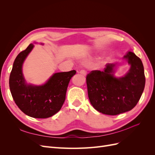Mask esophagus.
I'll list each match as a JSON object with an SVG mask.
<instances>
[{
    "label": "esophagus",
    "mask_w": 155,
    "mask_h": 155,
    "mask_svg": "<svg viewBox=\"0 0 155 155\" xmlns=\"http://www.w3.org/2000/svg\"><path fill=\"white\" fill-rule=\"evenodd\" d=\"M79 73L81 74V75H83V76H85V75H86V71L85 70H81Z\"/></svg>",
    "instance_id": "1"
}]
</instances>
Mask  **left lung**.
Masks as SVG:
<instances>
[{
  "instance_id": "left-lung-1",
  "label": "left lung",
  "mask_w": 155,
  "mask_h": 155,
  "mask_svg": "<svg viewBox=\"0 0 155 155\" xmlns=\"http://www.w3.org/2000/svg\"><path fill=\"white\" fill-rule=\"evenodd\" d=\"M130 65L124 76H114L116 64L107 63L103 71L87 74L88 96L96 110L107 115H117L133 109L144 90L145 78L141 59L133 52L124 55Z\"/></svg>"
}]
</instances>
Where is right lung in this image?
Wrapping results in <instances>:
<instances>
[{
    "instance_id": "right-lung-1",
    "label": "right lung",
    "mask_w": 155,
    "mask_h": 155,
    "mask_svg": "<svg viewBox=\"0 0 155 155\" xmlns=\"http://www.w3.org/2000/svg\"><path fill=\"white\" fill-rule=\"evenodd\" d=\"M34 46L30 44L17 56L9 84L13 99L21 111L32 118H47L61 109L68 83L76 71L55 73L43 85H28L23 76L22 67Z\"/></svg>"
}]
</instances>
